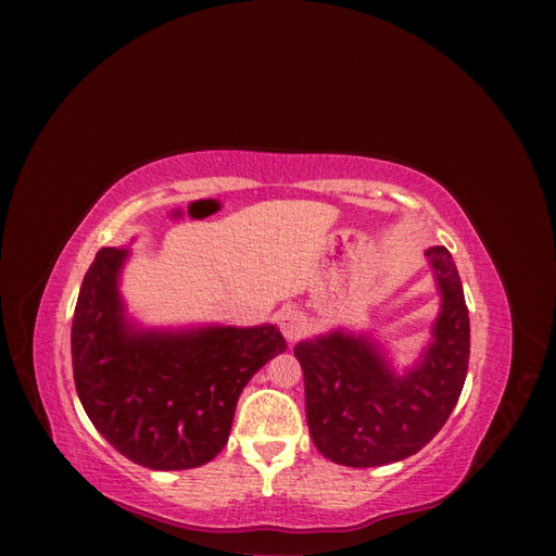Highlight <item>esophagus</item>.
Returning a JSON list of instances; mask_svg holds the SVG:
<instances>
[{"instance_id": "obj_1", "label": "esophagus", "mask_w": 556, "mask_h": 556, "mask_svg": "<svg viewBox=\"0 0 556 556\" xmlns=\"http://www.w3.org/2000/svg\"><path fill=\"white\" fill-rule=\"evenodd\" d=\"M306 327H308L306 315L301 313V311H296V308H290V311H285V313L280 315V331H282V336H285V339H288L290 343L299 341L301 336L306 333Z\"/></svg>"}]
</instances>
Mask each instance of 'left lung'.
Masks as SVG:
<instances>
[{
  "label": "left lung",
  "mask_w": 556,
  "mask_h": 556,
  "mask_svg": "<svg viewBox=\"0 0 556 556\" xmlns=\"http://www.w3.org/2000/svg\"><path fill=\"white\" fill-rule=\"evenodd\" d=\"M425 257L441 313L413 368L396 374L376 341L345 329L294 348L304 371L311 439L336 464L371 468L406 459L443 429L457 406L470 355L468 308L450 250L433 245Z\"/></svg>",
  "instance_id": "8db88e82"
}]
</instances>
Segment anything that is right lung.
Listing matches in <instances>:
<instances>
[{
	"instance_id": "obj_1",
	"label": "right lung",
	"mask_w": 556,
	"mask_h": 556,
	"mask_svg": "<svg viewBox=\"0 0 556 556\" xmlns=\"http://www.w3.org/2000/svg\"><path fill=\"white\" fill-rule=\"evenodd\" d=\"M127 248H102L83 278L72 364L90 422L134 464L182 470L227 445L248 380L288 350L276 325L143 329L127 317Z\"/></svg>"
}]
</instances>
